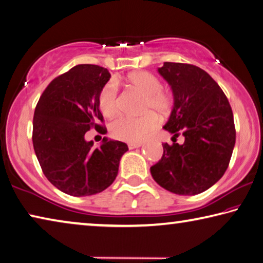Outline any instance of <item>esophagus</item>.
<instances>
[{"label": "esophagus", "mask_w": 263, "mask_h": 263, "mask_svg": "<svg viewBox=\"0 0 263 263\" xmlns=\"http://www.w3.org/2000/svg\"><path fill=\"white\" fill-rule=\"evenodd\" d=\"M141 145H142L141 142H128V148H130V149L138 148V147H140Z\"/></svg>", "instance_id": "1"}]
</instances>
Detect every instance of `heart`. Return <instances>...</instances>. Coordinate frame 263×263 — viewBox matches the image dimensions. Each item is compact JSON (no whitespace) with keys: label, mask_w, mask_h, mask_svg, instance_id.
<instances>
[{"label":"heart","mask_w":263,"mask_h":263,"mask_svg":"<svg viewBox=\"0 0 263 263\" xmlns=\"http://www.w3.org/2000/svg\"><path fill=\"white\" fill-rule=\"evenodd\" d=\"M128 82L145 95L141 104L140 117L122 116L111 123L110 135L115 139L139 142L149 136L159 126L160 116H168L174 106V95L164 90L162 82L157 75L149 72H137L128 77ZM99 106L105 117H114L121 110L119 86L115 79L102 87L99 95Z\"/></svg>","instance_id":"heart-1"}]
</instances>
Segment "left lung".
I'll list each match as a JSON object with an SVG mask.
<instances>
[{
  "mask_svg": "<svg viewBox=\"0 0 263 263\" xmlns=\"http://www.w3.org/2000/svg\"><path fill=\"white\" fill-rule=\"evenodd\" d=\"M158 70L174 94L163 128L174 137L182 133L184 142L162 144V158L151 167V174L171 193L201 194L229 167L235 144L232 109L218 83L197 66L164 62Z\"/></svg>",
  "mask_w": 263,
  "mask_h": 263,
  "instance_id": "8db88e82",
  "label": "left lung"
}]
</instances>
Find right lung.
Here are the masks:
<instances>
[{
    "instance_id": "add662e5",
    "label": "right lung",
    "mask_w": 263,
    "mask_h": 263,
    "mask_svg": "<svg viewBox=\"0 0 263 263\" xmlns=\"http://www.w3.org/2000/svg\"><path fill=\"white\" fill-rule=\"evenodd\" d=\"M109 79L104 67L78 65L52 80L35 106L32 142L42 171L53 185L75 197L111 185L128 149L125 142L106 138L95 148L84 139L92 127L106 132L99 95Z\"/></svg>"
}]
</instances>
